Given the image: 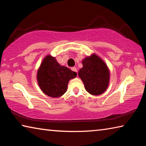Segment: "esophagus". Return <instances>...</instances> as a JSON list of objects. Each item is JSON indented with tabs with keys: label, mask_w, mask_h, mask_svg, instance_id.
I'll return each instance as SVG.
<instances>
[{
	"label": "esophagus",
	"mask_w": 146,
	"mask_h": 146,
	"mask_svg": "<svg viewBox=\"0 0 146 146\" xmlns=\"http://www.w3.org/2000/svg\"><path fill=\"white\" fill-rule=\"evenodd\" d=\"M71 70H72L73 71H75V72H76V73H77V69H76L75 67L71 68Z\"/></svg>",
	"instance_id": "1"
}]
</instances>
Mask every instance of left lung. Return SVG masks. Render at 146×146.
<instances>
[{
  "mask_svg": "<svg viewBox=\"0 0 146 146\" xmlns=\"http://www.w3.org/2000/svg\"><path fill=\"white\" fill-rule=\"evenodd\" d=\"M83 67L78 75L84 83L86 90L93 95L104 93L110 84V72L107 64L95 53L82 60Z\"/></svg>",
  "mask_w": 146,
  "mask_h": 146,
  "instance_id": "left-lung-1",
  "label": "left lung"
}]
</instances>
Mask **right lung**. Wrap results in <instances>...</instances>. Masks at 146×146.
Listing matches in <instances>:
<instances>
[{
	"label": "right lung",
	"mask_w": 146,
	"mask_h": 146,
	"mask_svg": "<svg viewBox=\"0 0 146 146\" xmlns=\"http://www.w3.org/2000/svg\"><path fill=\"white\" fill-rule=\"evenodd\" d=\"M76 73L61 66L55 57L46 55L36 73L38 84L42 91L53 98L62 96L66 92L69 81L75 78Z\"/></svg>",
	"instance_id": "1"
}]
</instances>
